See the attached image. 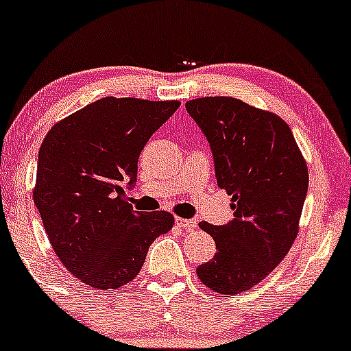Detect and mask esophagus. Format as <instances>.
I'll return each mask as SVG.
<instances>
[{"label": "esophagus", "mask_w": 351, "mask_h": 351, "mask_svg": "<svg viewBox=\"0 0 351 351\" xmlns=\"http://www.w3.org/2000/svg\"><path fill=\"white\" fill-rule=\"evenodd\" d=\"M176 224H177V228L187 229V231H191V229L197 228V221L184 219V217H176Z\"/></svg>", "instance_id": "obj_1"}]
</instances>
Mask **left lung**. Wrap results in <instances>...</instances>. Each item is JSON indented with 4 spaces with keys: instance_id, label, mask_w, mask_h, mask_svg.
Wrapping results in <instances>:
<instances>
[{
    "instance_id": "obj_1",
    "label": "left lung",
    "mask_w": 351,
    "mask_h": 351,
    "mask_svg": "<svg viewBox=\"0 0 351 351\" xmlns=\"http://www.w3.org/2000/svg\"><path fill=\"white\" fill-rule=\"evenodd\" d=\"M186 110L209 142L217 186L234 219L201 222L216 254L197 267L207 288L239 295L265 280L295 243L308 192V167L288 123L232 97L189 100Z\"/></svg>"
}]
</instances>
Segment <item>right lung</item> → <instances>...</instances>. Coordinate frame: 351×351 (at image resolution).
Returning a JSON list of instances; mask_svg holds the SVG:
<instances>
[{"label": "right lung", "mask_w": 351, "mask_h": 351, "mask_svg": "<svg viewBox=\"0 0 351 351\" xmlns=\"http://www.w3.org/2000/svg\"><path fill=\"white\" fill-rule=\"evenodd\" d=\"M179 105L105 97L41 142L33 201L56 256L85 285L112 291L130 282L174 226L171 213L135 210L123 186L137 182L138 156Z\"/></svg>", "instance_id": "1"}]
</instances>
